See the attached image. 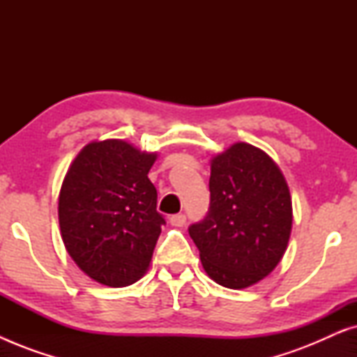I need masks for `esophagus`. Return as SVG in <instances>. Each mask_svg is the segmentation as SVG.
<instances>
[{
  "label": "esophagus",
  "instance_id": "obj_1",
  "mask_svg": "<svg viewBox=\"0 0 357 357\" xmlns=\"http://www.w3.org/2000/svg\"><path fill=\"white\" fill-rule=\"evenodd\" d=\"M169 221L175 227H182L183 224L187 222V216H185V214H182V213H178V214H174V216H170Z\"/></svg>",
  "mask_w": 357,
  "mask_h": 357
}]
</instances>
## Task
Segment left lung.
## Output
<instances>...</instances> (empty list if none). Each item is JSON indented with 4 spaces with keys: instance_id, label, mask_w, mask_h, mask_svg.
<instances>
[{
    "instance_id": "1",
    "label": "left lung",
    "mask_w": 357,
    "mask_h": 357,
    "mask_svg": "<svg viewBox=\"0 0 357 357\" xmlns=\"http://www.w3.org/2000/svg\"><path fill=\"white\" fill-rule=\"evenodd\" d=\"M211 202L188 227L204 271L224 287L243 289L275 270L292 227L289 188L270 155L236 143L211 160Z\"/></svg>"
}]
</instances>
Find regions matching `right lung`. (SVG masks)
Wrapping results in <instances>:
<instances>
[{"label":"right lung","mask_w":357,"mask_h":357,"mask_svg":"<svg viewBox=\"0 0 357 357\" xmlns=\"http://www.w3.org/2000/svg\"><path fill=\"white\" fill-rule=\"evenodd\" d=\"M158 158L121 139L82 148L58 198L61 238L87 276L110 287L133 284L149 268L165 219L148 174Z\"/></svg>","instance_id":"right-lung-1"}]
</instances>
